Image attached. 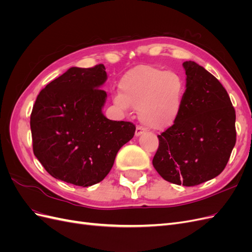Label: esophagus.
<instances>
[{"mask_svg": "<svg viewBox=\"0 0 252 252\" xmlns=\"http://www.w3.org/2000/svg\"><path fill=\"white\" fill-rule=\"evenodd\" d=\"M145 132H146V129L141 127V126H136V128H135V136H140V135H142Z\"/></svg>", "mask_w": 252, "mask_h": 252, "instance_id": "obj_1", "label": "esophagus"}]
</instances>
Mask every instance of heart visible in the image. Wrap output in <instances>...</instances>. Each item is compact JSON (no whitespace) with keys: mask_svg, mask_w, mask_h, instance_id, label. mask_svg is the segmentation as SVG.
I'll list each match as a JSON object with an SVG mask.
<instances>
[{"mask_svg":"<svg viewBox=\"0 0 252 252\" xmlns=\"http://www.w3.org/2000/svg\"><path fill=\"white\" fill-rule=\"evenodd\" d=\"M113 102L122 110H138L140 121L155 130H165L178 120L185 94L181 74L151 65L128 70L120 81Z\"/></svg>","mask_w":252,"mask_h":252,"instance_id":"b5f03b06","label":"heart"}]
</instances>
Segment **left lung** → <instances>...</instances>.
Returning a JSON list of instances; mask_svg holds the SVG:
<instances>
[{
	"label": "left lung",
	"mask_w": 252,
	"mask_h": 252,
	"mask_svg": "<svg viewBox=\"0 0 252 252\" xmlns=\"http://www.w3.org/2000/svg\"><path fill=\"white\" fill-rule=\"evenodd\" d=\"M186 90L180 116L158 138L152 164L173 184L195 186L224 170L236 141L235 110L219 80L192 61L183 63Z\"/></svg>",
	"instance_id": "left-lung-1"
}]
</instances>
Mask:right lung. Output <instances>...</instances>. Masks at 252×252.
<instances>
[{
	"mask_svg": "<svg viewBox=\"0 0 252 252\" xmlns=\"http://www.w3.org/2000/svg\"><path fill=\"white\" fill-rule=\"evenodd\" d=\"M103 64L71 67L37 95L30 116L33 154L55 179L88 187L104 180L135 126L102 111L107 94Z\"/></svg>",
	"mask_w": 252,
	"mask_h": 252,
	"instance_id": "1",
	"label": "right lung"
}]
</instances>
